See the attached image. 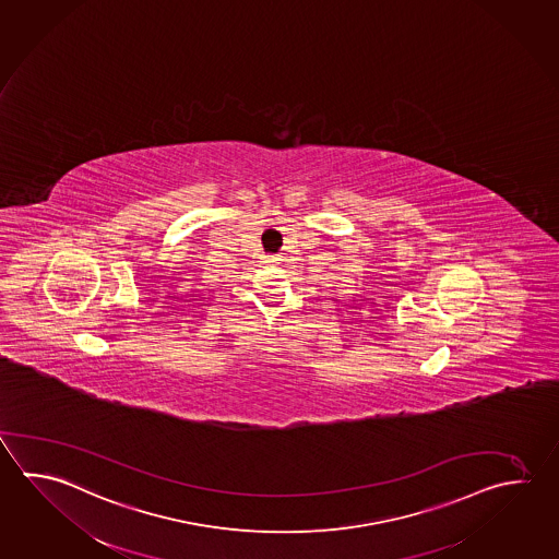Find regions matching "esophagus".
<instances>
[{"label":"esophagus","instance_id":"1","mask_svg":"<svg viewBox=\"0 0 559 559\" xmlns=\"http://www.w3.org/2000/svg\"><path fill=\"white\" fill-rule=\"evenodd\" d=\"M266 263H274V257H266Z\"/></svg>","mask_w":559,"mask_h":559}]
</instances>
